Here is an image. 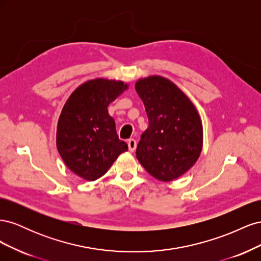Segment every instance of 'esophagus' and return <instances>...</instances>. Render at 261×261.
<instances>
[{"mask_svg": "<svg viewBox=\"0 0 261 261\" xmlns=\"http://www.w3.org/2000/svg\"><path fill=\"white\" fill-rule=\"evenodd\" d=\"M127 144H128V149H129V151H132V152L135 151L136 146H137L136 140H135V139H133V138H130V139H128Z\"/></svg>", "mask_w": 261, "mask_h": 261, "instance_id": "obj_1", "label": "esophagus"}]
</instances>
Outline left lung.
<instances>
[{
    "label": "left lung",
    "mask_w": 261,
    "mask_h": 261,
    "mask_svg": "<svg viewBox=\"0 0 261 261\" xmlns=\"http://www.w3.org/2000/svg\"><path fill=\"white\" fill-rule=\"evenodd\" d=\"M135 89L149 120L137 145V159L154 178L176 179L193 167L201 152L203 133L198 111L168 78H141Z\"/></svg>",
    "instance_id": "8db88e82"
}]
</instances>
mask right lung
I'll list each match as a JSON object with an SVG mask.
<instances>
[{
	"label": "right lung",
	"mask_w": 261,
	"mask_h": 261,
	"mask_svg": "<svg viewBox=\"0 0 261 261\" xmlns=\"http://www.w3.org/2000/svg\"><path fill=\"white\" fill-rule=\"evenodd\" d=\"M128 88L121 81L96 78L73 91L62 109L57 147L66 167L86 180L105 175L121 153L127 151L118 139L108 107Z\"/></svg>",
	"instance_id": "obj_1"
}]
</instances>
